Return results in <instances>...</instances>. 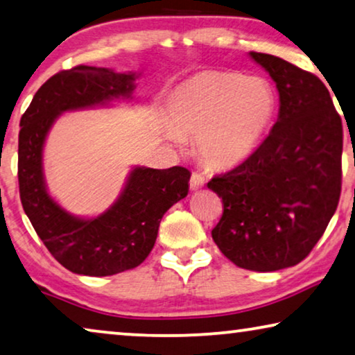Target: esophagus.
<instances>
[{
    "label": "esophagus",
    "instance_id": "1",
    "mask_svg": "<svg viewBox=\"0 0 355 355\" xmlns=\"http://www.w3.org/2000/svg\"><path fill=\"white\" fill-rule=\"evenodd\" d=\"M204 184H205V177L202 175V173L193 172L191 180H189V187H191V189H199V188H202Z\"/></svg>",
    "mask_w": 355,
    "mask_h": 355
}]
</instances>
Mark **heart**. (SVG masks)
Listing matches in <instances>:
<instances>
[{"label":"heart","mask_w":355,"mask_h":355,"mask_svg":"<svg viewBox=\"0 0 355 355\" xmlns=\"http://www.w3.org/2000/svg\"><path fill=\"white\" fill-rule=\"evenodd\" d=\"M274 113V95L260 78L205 71L182 84L167 103L166 134L196 135L198 150L214 166L250 155Z\"/></svg>","instance_id":"heart-1"}]
</instances>
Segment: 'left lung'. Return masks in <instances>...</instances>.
I'll list each match as a JSON object with an SVG mask.
<instances>
[{
    "label": "left lung",
    "instance_id": "obj_1",
    "mask_svg": "<svg viewBox=\"0 0 355 355\" xmlns=\"http://www.w3.org/2000/svg\"><path fill=\"white\" fill-rule=\"evenodd\" d=\"M279 91V118L247 159L207 187L223 200L211 230L221 253L250 271L303 261L340 202L343 124L329 89L276 55L250 52Z\"/></svg>",
    "mask_w": 355,
    "mask_h": 355
}]
</instances>
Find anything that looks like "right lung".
<instances>
[{
    "instance_id": "add662e5",
    "label": "right lung",
    "mask_w": 355,
    "mask_h": 355,
    "mask_svg": "<svg viewBox=\"0 0 355 355\" xmlns=\"http://www.w3.org/2000/svg\"><path fill=\"white\" fill-rule=\"evenodd\" d=\"M135 73L78 65L42 84L20 119L19 191L22 207L51 255L75 274L103 277L139 266L155 247L164 214L187 198L184 167H135L119 199L95 218H78L63 210L46 189L42 146L63 111L129 98Z\"/></svg>"
}]
</instances>
